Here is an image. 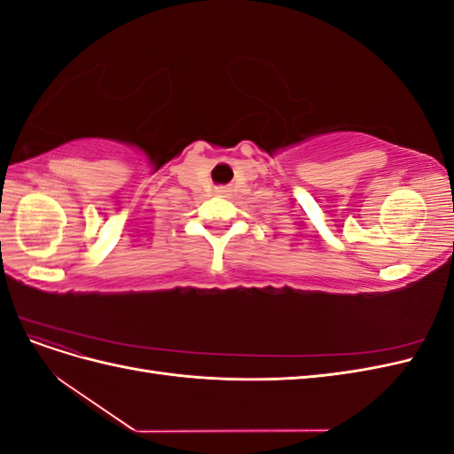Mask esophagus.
Here are the masks:
<instances>
[{"instance_id":"obj_1","label":"esophagus","mask_w":454,"mask_h":454,"mask_svg":"<svg viewBox=\"0 0 454 454\" xmlns=\"http://www.w3.org/2000/svg\"><path fill=\"white\" fill-rule=\"evenodd\" d=\"M215 195H219V197H229V195H231V189H229V187H215Z\"/></svg>"}]
</instances>
